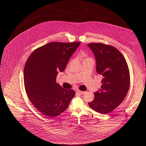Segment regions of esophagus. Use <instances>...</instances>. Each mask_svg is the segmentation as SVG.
<instances>
[{
  "label": "esophagus",
  "mask_w": 146,
  "mask_h": 146,
  "mask_svg": "<svg viewBox=\"0 0 146 146\" xmlns=\"http://www.w3.org/2000/svg\"><path fill=\"white\" fill-rule=\"evenodd\" d=\"M78 94H80V95H81V94H85L86 93V92L85 91H80V90H77V91H76Z\"/></svg>",
  "instance_id": "34e87169"
}]
</instances>
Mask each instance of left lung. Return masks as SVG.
Masks as SVG:
<instances>
[{
  "label": "left lung",
  "mask_w": 146,
  "mask_h": 146,
  "mask_svg": "<svg viewBox=\"0 0 146 146\" xmlns=\"http://www.w3.org/2000/svg\"><path fill=\"white\" fill-rule=\"evenodd\" d=\"M96 62V72L103 76L101 89L94 93L90 107L100 114L114 110L126 97L130 85L129 68L122 54L114 47L103 43L87 44Z\"/></svg>",
  "instance_id": "1"
}]
</instances>
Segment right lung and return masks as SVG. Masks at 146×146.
Here are the masks:
<instances>
[{"label":"right lung","instance_id":"obj_1","mask_svg":"<svg viewBox=\"0 0 146 146\" xmlns=\"http://www.w3.org/2000/svg\"><path fill=\"white\" fill-rule=\"evenodd\" d=\"M80 42H52L36 49L24 68V81L29 99L48 118L65 111L75 96L73 90L63 88L56 82L58 72H64Z\"/></svg>","mask_w":146,"mask_h":146}]
</instances>
